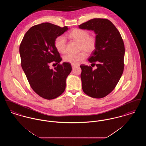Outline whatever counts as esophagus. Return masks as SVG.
Wrapping results in <instances>:
<instances>
[{"instance_id": "1", "label": "esophagus", "mask_w": 146, "mask_h": 146, "mask_svg": "<svg viewBox=\"0 0 146 146\" xmlns=\"http://www.w3.org/2000/svg\"><path fill=\"white\" fill-rule=\"evenodd\" d=\"M76 65H73V64H72V68L73 69H74L75 67H76Z\"/></svg>"}]
</instances>
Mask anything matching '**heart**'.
I'll use <instances>...</instances> for the list:
<instances>
[{
	"mask_svg": "<svg viewBox=\"0 0 146 146\" xmlns=\"http://www.w3.org/2000/svg\"><path fill=\"white\" fill-rule=\"evenodd\" d=\"M68 36L71 39L80 42V50L85 51L88 53L92 52L96 47L97 41L94 35H90L89 32L82 29L75 28L72 30ZM55 46L57 51L61 53H65L67 51V40L63 35H60L56 38ZM86 55L85 52L79 54L69 53L63 57V60L66 62L73 65H77L85 60Z\"/></svg>",
	"mask_w": 146,
	"mask_h": 146,
	"instance_id": "1",
	"label": "heart"
}]
</instances>
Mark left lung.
Masks as SVG:
<instances>
[{"instance_id":"1","label":"left lung","mask_w":146,"mask_h":146,"mask_svg":"<svg viewBox=\"0 0 146 146\" xmlns=\"http://www.w3.org/2000/svg\"><path fill=\"white\" fill-rule=\"evenodd\" d=\"M78 26L94 31L97 41L96 49L88 60L97 68L80 66L83 90L93 98L105 97L113 90L123 73L124 42L118 29L107 19H94Z\"/></svg>"}]
</instances>
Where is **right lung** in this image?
I'll list each match as a JSON object with an SVG mask.
<instances>
[{
	"label": "right lung",
	"instance_id": "add662e5",
	"mask_svg": "<svg viewBox=\"0 0 146 146\" xmlns=\"http://www.w3.org/2000/svg\"><path fill=\"white\" fill-rule=\"evenodd\" d=\"M68 29L48 22L35 25L26 32L20 46L21 66L29 83L38 95L47 100L64 91L72 70L70 63L59 64L62 58L55 46L56 38ZM54 62L58 66L51 69L49 64Z\"/></svg>",
	"mask_w": 146,
	"mask_h": 146
}]
</instances>
